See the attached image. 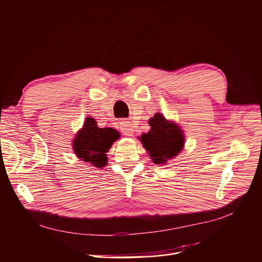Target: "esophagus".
I'll list each match as a JSON object with an SVG mask.
<instances>
[{
  "label": "esophagus",
  "instance_id": "esophagus-1",
  "mask_svg": "<svg viewBox=\"0 0 262 262\" xmlns=\"http://www.w3.org/2000/svg\"><path fill=\"white\" fill-rule=\"evenodd\" d=\"M120 128L122 130V132L125 134V136L128 137H132L133 133H134V126L132 124V122L130 121H122L120 123Z\"/></svg>",
  "mask_w": 262,
  "mask_h": 262
}]
</instances>
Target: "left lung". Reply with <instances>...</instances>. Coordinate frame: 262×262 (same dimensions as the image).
<instances>
[{
  "instance_id": "8db88e82",
  "label": "left lung",
  "mask_w": 262,
  "mask_h": 262,
  "mask_svg": "<svg viewBox=\"0 0 262 262\" xmlns=\"http://www.w3.org/2000/svg\"><path fill=\"white\" fill-rule=\"evenodd\" d=\"M148 122L152 129L142 134L141 141L153 163L164 164L180 152L185 142L184 134L178 125L166 120L161 114H156Z\"/></svg>"
}]
</instances>
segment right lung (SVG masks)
Instances as JSON below:
<instances>
[{
    "label": "right lung",
    "instance_id": "1",
    "mask_svg": "<svg viewBox=\"0 0 262 262\" xmlns=\"http://www.w3.org/2000/svg\"><path fill=\"white\" fill-rule=\"evenodd\" d=\"M119 137L115 129L98 128L93 118H86L83 129L74 139V152L84 162H90L98 168L104 167L108 160L106 153Z\"/></svg>",
    "mask_w": 262,
    "mask_h": 262
}]
</instances>
